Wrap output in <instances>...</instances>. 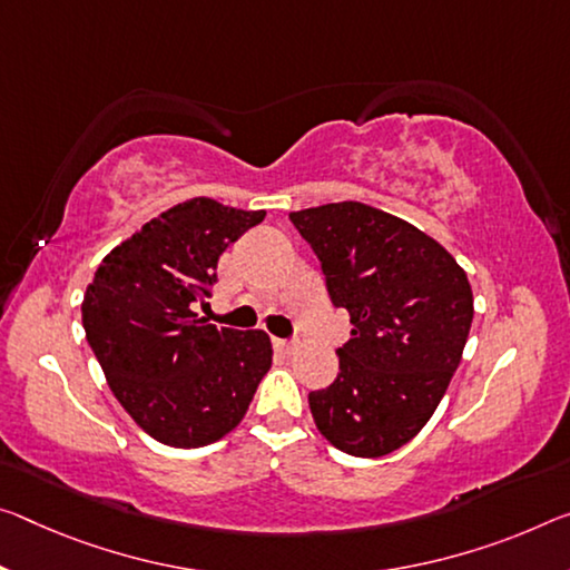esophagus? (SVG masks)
<instances>
[{
    "instance_id": "1",
    "label": "esophagus",
    "mask_w": 570,
    "mask_h": 570,
    "mask_svg": "<svg viewBox=\"0 0 570 570\" xmlns=\"http://www.w3.org/2000/svg\"><path fill=\"white\" fill-rule=\"evenodd\" d=\"M274 347L282 350L284 355H292V352L296 350V342H292V340H274Z\"/></svg>"
}]
</instances>
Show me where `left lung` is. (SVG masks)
<instances>
[{"mask_svg": "<svg viewBox=\"0 0 570 570\" xmlns=\"http://www.w3.org/2000/svg\"><path fill=\"white\" fill-rule=\"evenodd\" d=\"M288 220L352 322L337 377L309 393L314 423L345 454H391L426 426L462 360L474 317L464 268L426 233L363 203L306 207Z\"/></svg>", "mask_w": 570, "mask_h": 570, "instance_id": "1", "label": "left lung"}]
</instances>
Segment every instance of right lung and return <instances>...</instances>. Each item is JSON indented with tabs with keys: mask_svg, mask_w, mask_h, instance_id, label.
Segmentation results:
<instances>
[{
	"mask_svg": "<svg viewBox=\"0 0 570 570\" xmlns=\"http://www.w3.org/2000/svg\"><path fill=\"white\" fill-rule=\"evenodd\" d=\"M266 218L193 197L149 220L98 266L83 296V330L116 401L151 439L197 449L246 415L268 373L264 330L197 317L218 282V258Z\"/></svg>",
	"mask_w": 570,
	"mask_h": 570,
	"instance_id": "1",
	"label": "right lung"
}]
</instances>
